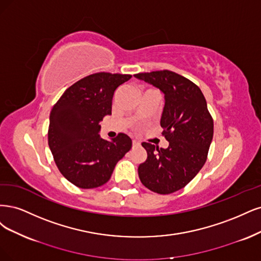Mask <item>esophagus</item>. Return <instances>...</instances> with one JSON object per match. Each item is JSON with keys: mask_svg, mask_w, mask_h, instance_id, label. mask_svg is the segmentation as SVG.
Wrapping results in <instances>:
<instances>
[{"mask_svg": "<svg viewBox=\"0 0 261 261\" xmlns=\"http://www.w3.org/2000/svg\"><path fill=\"white\" fill-rule=\"evenodd\" d=\"M132 145L133 146H139L140 145V142L138 140H133L132 141Z\"/></svg>", "mask_w": 261, "mask_h": 261, "instance_id": "obj_1", "label": "esophagus"}]
</instances>
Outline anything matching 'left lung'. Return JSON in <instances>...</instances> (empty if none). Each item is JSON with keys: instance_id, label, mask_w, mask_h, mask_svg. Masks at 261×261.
<instances>
[{"instance_id": "left-lung-1", "label": "left lung", "mask_w": 261, "mask_h": 261, "mask_svg": "<svg viewBox=\"0 0 261 261\" xmlns=\"http://www.w3.org/2000/svg\"><path fill=\"white\" fill-rule=\"evenodd\" d=\"M134 77L165 94L161 125L169 142L167 148L142 143L147 158L138 168L140 180L150 191L170 194L186 187L205 165L214 137L213 117L200 89L183 75L159 70Z\"/></svg>"}]
</instances>
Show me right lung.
Wrapping results in <instances>:
<instances>
[{"label": "right lung", "instance_id": "obj_1", "mask_svg": "<svg viewBox=\"0 0 261 261\" xmlns=\"http://www.w3.org/2000/svg\"><path fill=\"white\" fill-rule=\"evenodd\" d=\"M131 74L97 72L67 89L49 114L48 146L58 170L81 189H94L111 179L116 164L129 152L131 139L119 133L100 138L99 121L112 115L116 89Z\"/></svg>", "mask_w": 261, "mask_h": 261}]
</instances>
